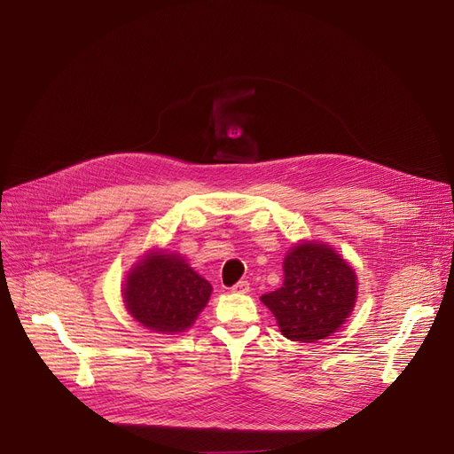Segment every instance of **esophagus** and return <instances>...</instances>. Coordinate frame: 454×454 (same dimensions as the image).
Segmentation results:
<instances>
[{
  "instance_id": "obj_1",
  "label": "esophagus",
  "mask_w": 454,
  "mask_h": 454,
  "mask_svg": "<svg viewBox=\"0 0 454 454\" xmlns=\"http://www.w3.org/2000/svg\"><path fill=\"white\" fill-rule=\"evenodd\" d=\"M231 291L244 294V293L249 291V282H247V280H240V282H237V284L231 287Z\"/></svg>"
}]
</instances>
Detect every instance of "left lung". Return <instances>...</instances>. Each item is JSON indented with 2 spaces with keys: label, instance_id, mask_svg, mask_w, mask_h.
<instances>
[{
  "label": "left lung",
  "instance_id": "1",
  "mask_svg": "<svg viewBox=\"0 0 454 454\" xmlns=\"http://www.w3.org/2000/svg\"><path fill=\"white\" fill-rule=\"evenodd\" d=\"M284 286L261 300L287 340L314 343L336 333L356 303V273L325 244L301 242L284 261Z\"/></svg>",
  "mask_w": 454,
  "mask_h": 454
}]
</instances>
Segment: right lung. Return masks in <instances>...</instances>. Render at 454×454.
<instances>
[{"label":"right lung","mask_w":454,"mask_h":454,"mask_svg":"<svg viewBox=\"0 0 454 454\" xmlns=\"http://www.w3.org/2000/svg\"><path fill=\"white\" fill-rule=\"evenodd\" d=\"M212 286L181 256L151 253L129 273L125 307L144 327L176 334L186 331L203 310Z\"/></svg>","instance_id":"1"}]
</instances>
